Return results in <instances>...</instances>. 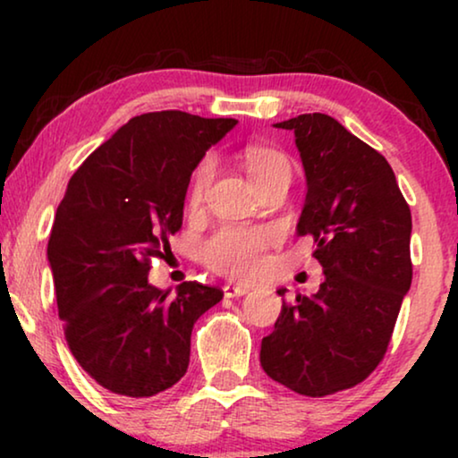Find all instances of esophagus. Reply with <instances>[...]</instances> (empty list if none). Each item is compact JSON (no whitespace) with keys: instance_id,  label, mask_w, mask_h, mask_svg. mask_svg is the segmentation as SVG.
<instances>
[{"instance_id":"34e87169","label":"esophagus","mask_w":458,"mask_h":458,"mask_svg":"<svg viewBox=\"0 0 458 458\" xmlns=\"http://www.w3.org/2000/svg\"><path fill=\"white\" fill-rule=\"evenodd\" d=\"M223 293H225V298H240V296H246L248 293V287H243V285H231V284H227L223 287Z\"/></svg>"}]
</instances>
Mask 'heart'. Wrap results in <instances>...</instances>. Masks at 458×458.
I'll return each instance as SVG.
<instances>
[{
  "label": "heart",
  "instance_id": "heart-1",
  "mask_svg": "<svg viewBox=\"0 0 458 458\" xmlns=\"http://www.w3.org/2000/svg\"><path fill=\"white\" fill-rule=\"evenodd\" d=\"M243 162H246L248 174L254 183L265 177H271V174H290V160L285 158V154L273 148H248L246 154H243ZM212 171H215V162L210 158H206L198 166L190 190V199L193 204L202 199L206 185L212 179ZM273 242L275 233L271 229L227 225V227H221L202 243V259L206 265L218 273L237 279H248L254 277L265 265V252Z\"/></svg>",
  "mask_w": 458,
  "mask_h": 458
}]
</instances>
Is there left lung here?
I'll list each match as a JSON object with an SVG mask.
<instances>
[{
  "label": "left lung",
  "mask_w": 458,
  "mask_h": 458,
  "mask_svg": "<svg viewBox=\"0 0 458 458\" xmlns=\"http://www.w3.org/2000/svg\"><path fill=\"white\" fill-rule=\"evenodd\" d=\"M273 127L296 137L306 177L296 231L315 237L325 279L317 293L281 306L260 365L293 392L327 396L360 384L384 359L411 290V210L384 156L335 118L315 112Z\"/></svg>",
  "instance_id": "8db88e82"
}]
</instances>
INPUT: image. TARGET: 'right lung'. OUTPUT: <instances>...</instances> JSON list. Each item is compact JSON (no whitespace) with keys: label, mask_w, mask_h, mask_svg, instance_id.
<instances>
[{"label":"right lung","mask_w":458,"mask_h":458,"mask_svg":"<svg viewBox=\"0 0 458 458\" xmlns=\"http://www.w3.org/2000/svg\"><path fill=\"white\" fill-rule=\"evenodd\" d=\"M237 124L181 110L131 118L72 174L47 243L58 312L79 365L106 390L149 398L190 367L193 323L223 292L149 284L183 223L191 173Z\"/></svg>","instance_id":"add662e5"}]
</instances>
